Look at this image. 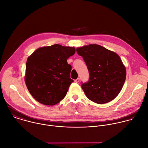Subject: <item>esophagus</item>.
<instances>
[{
	"mask_svg": "<svg viewBox=\"0 0 148 148\" xmlns=\"http://www.w3.org/2000/svg\"><path fill=\"white\" fill-rule=\"evenodd\" d=\"M79 81V78H78L77 79H76L74 80V82H75V83H78Z\"/></svg>",
	"mask_w": 148,
	"mask_h": 148,
	"instance_id": "esophagus-1",
	"label": "esophagus"
}]
</instances>
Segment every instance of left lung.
I'll return each instance as SVG.
<instances>
[{"label": "left lung", "mask_w": 148, "mask_h": 148, "mask_svg": "<svg viewBox=\"0 0 148 148\" xmlns=\"http://www.w3.org/2000/svg\"><path fill=\"white\" fill-rule=\"evenodd\" d=\"M89 73V81L81 87L91 101L105 104L113 100L121 91L126 77V67L115 52L97 44L77 48Z\"/></svg>", "instance_id": "8db88e82"}]
</instances>
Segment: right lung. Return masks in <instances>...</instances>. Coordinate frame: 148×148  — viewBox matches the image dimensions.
Listing matches in <instances>:
<instances>
[{
	"label": "right lung",
	"mask_w": 148,
	"mask_h": 148,
	"mask_svg": "<svg viewBox=\"0 0 148 148\" xmlns=\"http://www.w3.org/2000/svg\"><path fill=\"white\" fill-rule=\"evenodd\" d=\"M75 52L74 47L59 44L37 49L27 59L25 80L28 90L39 103L53 106L66 96L74 81L67 59Z\"/></svg>",
	"instance_id": "obj_1"
}]
</instances>
